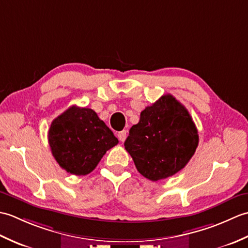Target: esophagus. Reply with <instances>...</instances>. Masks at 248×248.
<instances>
[{
    "mask_svg": "<svg viewBox=\"0 0 248 248\" xmlns=\"http://www.w3.org/2000/svg\"><path fill=\"white\" fill-rule=\"evenodd\" d=\"M125 136H127V131H125V130L120 131V132L117 133V138L120 141H124L125 140Z\"/></svg>",
    "mask_w": 248,
    "mask_h": 248,
    "instance_id": "esophagus-1",
    "label": "esophagus"
}]
</instances>
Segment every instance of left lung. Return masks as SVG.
<instances>
[{
  "instance_id": "left-lung-1",
  "label": "left lung",
  "mask_w": 248,
  "mask_h": 248,
  "mask_svg": "<svg viewBox=\"0 0 248 248\" xmlns=\"http://www.w3.org/2000/svg\"><path fill=\"white\" fill-rule=\"evenodd\" d=\"M198 140L188 110L168 93L140 113L124 148L140 175L157 181L180 171L194 155Z\"/></svg>"
}]
</instances>
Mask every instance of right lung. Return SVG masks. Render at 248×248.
I'll list each match as a JSON object with an SVG mask.
<instances>
[{"instance_id": "add662e5", "label": "right lung", "mask_w": 248, "mask_h": 248, "mask_svg": "<svg viewBox=\"0 0 248 248\" xmlns=\"http://www.w3.org/2000/svg\"><path fill=\"white\" fill-rule=\"evenodd\" d=\"M48 139L56 162L76 176L92 172L105 152L118 144L94 110L75 105L52 121Z\"/></svg>"}]
</instances>
